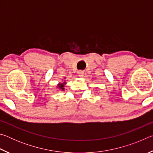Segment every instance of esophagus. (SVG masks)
<instances>
[{"mask_svg":"<svg viewBox=\"0 0 153 153\" xmlns=\"http://www.w3.org/2000/svg\"><path fill=\"white\" fill-rule=\"evenodd\" d=\"M77 74H78V76L80 77H82L83 75H84V71H82V70H79L77 71Z\"/></svg>","mask_w":153,"mask_h":153,"instance_id":"esophagus-1","label":"esophagus"}]
</instances>
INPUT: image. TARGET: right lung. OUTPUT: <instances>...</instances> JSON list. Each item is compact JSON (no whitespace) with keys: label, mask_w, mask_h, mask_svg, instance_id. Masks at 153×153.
<instances>
[{"label":"right lung","mask_w":153,"mask_h":153,"mask_svg":"<svg viewBox=\"0 0 153 153\" xmlns=\"http://www.w3.org/2000/svg\"><path fill=\"white\" fill-rule=\"evenodd\" d=\"M63 84H59V88H61V89H63Z\"/></svg>","instance_id":"1"}]
</instances>
